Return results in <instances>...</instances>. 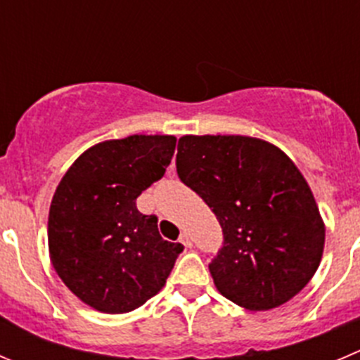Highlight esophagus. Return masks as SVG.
<instances>
[{
	"label": "esophagus",
	"mask_w": 360,
	"mask_h": 360,
	"mask_svg": "<svg viewBox=\"0 0 360 360\" xmlns=\"http://www.w3.org/2000/svg\"><path fill=\"white\" fill-rule=\"evenodd\" d=\"M180 242H182L186 248H193V238H191V235L187 233V231H184V233H180Z\"/></svg>",
	"instance_id": "1"
}]
</instances>
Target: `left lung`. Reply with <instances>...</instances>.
<instances>
[{
    "instance_id": "8db88e82",
    "label": "left lung",
    "mask_w": 360,
    "mask_h": 360,
    "mask_svg": "<svg viewBox=\"0 0 360 360\" xmlns=\"http://www.w3.org/2000/svg\"><path fill=\"white\" fill-rule=\"evenodd\" d=\"M176 173L222 228V248L208 269L226 299L269 311L309 283L323 252L325 226L285 152L248 136H184Z\"/></svg>"
}]
</instances>
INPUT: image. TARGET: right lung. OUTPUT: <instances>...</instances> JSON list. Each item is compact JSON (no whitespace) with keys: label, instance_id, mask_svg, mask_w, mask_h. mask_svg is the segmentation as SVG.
I'll use <instances>...</instances> for the list:
<instances>
[{"label":"right lung","instance_id":"1","mask_svg":"<svg viewBox=\"0 0 360 360\" xmlns=\"http://www.w3.org/2000/svg\"><path fill=\"white\" fill-rule=\"evenodd\" d=\"M173 136L98 143L70 166L49 210L54 270L75 297L102 313H129L164 286L182 244L160 237L136 200L169 166Z\"/></svg>","mask_w":360,"mask_h":360}]
</instances>
